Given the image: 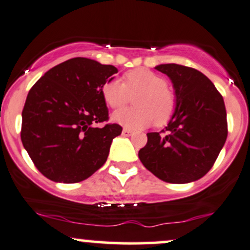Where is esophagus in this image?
Instances as JSON below:
<instances>
[{
    "mask_svg": "<svg viewBox=\"0 0 250 250\" xmlns=\"http://www.w3.org/2000/svg\"><path fill=\"white\" fill-rule=\"evenodd\" d=\"M122 134H123V135H125V136H130V135H133V131H131L130 129L123 128V130H122Z\"/></svg>",
    "mask_w": 250,
    "mask_h": 250,
    "instance_id": "34e87169",
    "label": "esophagus"
}]
</instances>
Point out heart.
<instances>
[{
    "mask_svg": "<svg viewBox=\"0 0 250 250\" xmlns=\"http://www.w3.org/2000/svg\"><path fill=\"white\" fill-rule=\"evenodd\" d=\"M162 76L151 70L134 69L125 75V83L111 79L103 84L102 96L110 108L117 109L134 99L136 107L113 114V121L128 129H142L155 125L161 127L170 121L176 109V97L167 88Z\"/></svg>",
    "mask_w": 250,
    "mask_h": 250,
    "instance_id": "b5f03b06",
    "label": "heart"
}]
</instances>
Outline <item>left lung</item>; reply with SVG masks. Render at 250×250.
Listing matches in <instances>:
<instances>
[{
    "instance_id": "8db88e82",
    "label": "left lung",
    "mask_w": 250,
    "mask_h": 250,
    "mask_svg": "<svg viewBox=\"0 0 250 250\" xmlns=\"http://www.w3.org/2000/svg\"><path fill=\"white\" fill-rule=\"evenodd\" d=\"M155 69L173 83L176 109L166 127L167 134L148 133L139 157L165 182H193L210 170L225 146L228 125L223 97L213 82L194 68L168 63Z\"/></svg>"
}]
</instances>
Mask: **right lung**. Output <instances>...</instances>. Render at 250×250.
I'll list each match as a JSON object with an SVG mask.
<instances>
[{
  "instance_id": "add662e5",
  "label": "right lung",
  "mask_w": 250,
  "mask_h": 250,
  "mask_svg": "<svg viewBox=\"0 0 250 250\" xmlns=\"http://www.w3.org/2000/svg\"><path fill=\"white\" fill-rule=\"evenodd\" d=\"M117 68L75 57L48 70L31 87L22 110L21 140L35 167L54 182L88 179L107 161L122 133L108 121L102 87Z\"/></svg>"
}]
</instances>
